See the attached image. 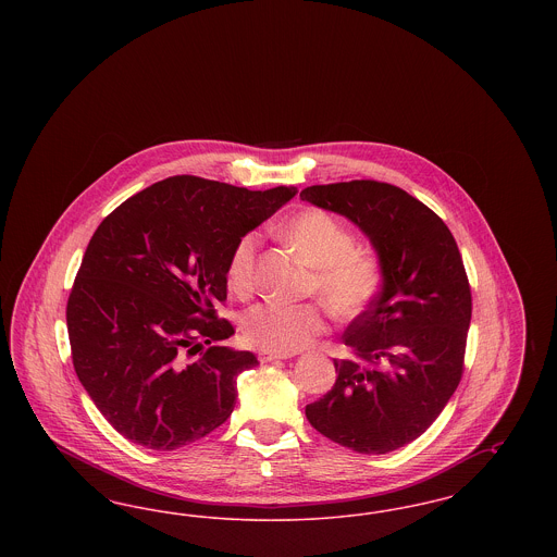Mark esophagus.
<instances>
[{
    "label": "esophagus",
    "mask_w": 557,
    "mask_h": 557,
    "mask_svg": "<svg viewBox=\"0 0 557 557\" xmlns=\"http://www.w3.org/2000/svg\"><path fill=\"white\" fill-rule=\"evenodd\" d=\"M259 359H261L263 363H271V361H277V359H288V355L273 352V350H261V352H259Z\"/></svg>",
    "instance_id": "esophagus-1"
}]
</instances>
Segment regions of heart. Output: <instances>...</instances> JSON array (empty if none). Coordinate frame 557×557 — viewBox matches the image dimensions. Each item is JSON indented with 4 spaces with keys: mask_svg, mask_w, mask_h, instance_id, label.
Returning a JSON list of instances; mask_svg holds the SVG:
<instances>
[{
    "mask_svg": "<svg viewBox=\"0 0 557 557\" xmlns=\"http://www.w3.org/2000/svg\"><path fill=\"white\" fill-rule=\"evenodd\" d=\"M284 236L315 267L311 288L336 318H359L377 298L384 284L382 265L370 255L357 252L352 232L330 212L309 209L294 214L284 225ZM257 248L259 234L250 232L236 242L230 255L227 282L239 294L255 284ZM242 330L250 345L288 355L318 338L325 330V313L313 302L267 300L244 315Z\"/></svg>",
    "mask_w": 557,
    "mask_h": 557,
    "instance_id": "heart-1",
    "label": "heart"
}]
</instances>
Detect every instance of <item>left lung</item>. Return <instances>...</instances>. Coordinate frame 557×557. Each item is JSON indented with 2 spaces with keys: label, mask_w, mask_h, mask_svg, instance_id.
<instances>
[{
  "label": "left lung",
  "mask_w": 557,
  "mask_h": 557,
  "mask_svg": "<svg viewBox=\"0 0 557 557\" xmlns=\"http://www.w3.org/2000/svg\"><path fill=\"white\" fill-rule=\"evenodd\" d=\"M300 198L355 223L384 271L370 311L346 327L359 361L334 359L336 384L307 405V420L346 449H400L441 416L461 380L472 294L459 248L436 212L391 184L311 186Z\"/></svg>",
  "instance_id": "left-lung-1"
}]
</instances>
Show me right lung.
Segmentation results:
<instances>
[{"label":"right lung","instance_id":"add662e5","mask_svg":"<svg viewBox=\"0 0 557 557\" xmlns=\"http://www.w3.org/2000/svg\"><path fill=\"white\" fill-rule=\"evenodd\" d=\"M177 175L141 189L89 239L66 307L73 366L112 428L146 449L173 450L223 424L250 350L214 305L242 236L294 198ZM208 348L205 349L203 346Z\"/></svg>","mask_w":557,"mask_h":557}]
</instances>
